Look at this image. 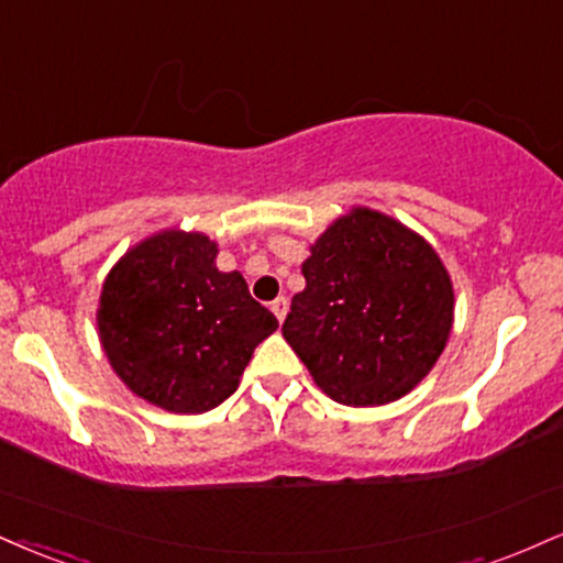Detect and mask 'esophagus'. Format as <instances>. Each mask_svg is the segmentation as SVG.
Wrapping results in <instances>:
<instances>
[{
  "mask_svg": "<svg viewBox=\"0 0 563 563\" xmlns=\"http://www.w3.org/2000/svg\"><path fill=\"white\" fill-rule=\"evenodd\" d=\"M269 309H273L277 320L283 322V320H286V314H288V299H286V296H277V299L269 303Z\"/></svg>",
  "mask_w": 563,
  "mask_h": 563,
  "instance_id": "esophagus-1",
  "label": "esophagus"
}]
</instances>
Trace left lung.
I'll return each mask as SVG.
<instances>
[{
	"mask_svg": "<svg viewBox=\"0 0 563 563\" xmlns=\"http://www.w3.org/2000/svg\"><path fill=\"white\" fill-rule=\"evenodd\" d=\"M283 338L338 404L396 401L435 367L453 324V288L432 246L356 207L311 246Z\"/></svg>",
	"mask_w": 563,
	"mask_h": 563,
	"instance_id": "8db88e82",
	"label": "left lung"
}]
</instances>
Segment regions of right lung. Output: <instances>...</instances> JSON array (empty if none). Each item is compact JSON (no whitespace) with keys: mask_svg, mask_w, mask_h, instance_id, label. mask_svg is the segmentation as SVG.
<instances>
[{"mask_svg":"<svg viewBox=\"0 0 563 563\" xmlns=\"http://www.w3.org/2000/svg\"><path fill=\"white\" fill-rule=\"evenodd\" d=\"M201 233L165 230L112 267L99 338L120 380L175 415H201L239 388L254 349L277 330L241 273H220Z\"/></svg>","mask_w":563,"mask_h":563,"instance_id":"right-lung-1","label":"right lung"}]
</instances>
